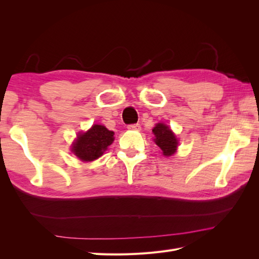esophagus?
Segmentation results:
<instances>
[{
  "instance_id": "obj_1",
  "label": "esophagus",
  "mask_w": 259,
  "mask_h": 259,
  "mask_svg": "<svg viewBox=\"0 0 259 259\" xmlns=\"http://www.w3.org/2000/svg\"><path fill=\"white\" fill-rule=\"evenodd\" d=\"M128 130H132V131H139L140 130V125L139 124H131L127 126Z\"/></svg>"
}]
</instances>
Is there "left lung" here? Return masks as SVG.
Instances as JSON below:
<instances>
[{"mask_svg": "<svg viewBox=\"0 0 259 259\" xmlns=\"http://www.w3.org/2000/svg\"><path fill=\"white\" fill-rule=\"evenodd\" d=\"M152 133L154 134V143L161 149L164 156H171L176 152L178 139L166 124L158 123L153 127Z\"/></svg>", "mask_w": 259, "mask_h": 259, "instance_id": "1", "label": "left lung"}]
</instances>
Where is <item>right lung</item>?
Returning <instances> with one entry per match:
<instances>
[{
	"mask_svg": "<svg viewBox=\"0 0 259 259\" xmlns=\"http://www.w3.org/2000/svg\"><path fill=\"white\" fill-rule=\"evenodd\" d=\"M114 133L109 131L104 125L94 124L85 133H80L71 151L83 162H91L100 158L114 140Z\"/></svg>",
	"mask_w": 259,
	"mask_h": 259,
	"instance_id": "obj_1",
	"label": "right lung"
}]
</instances>
